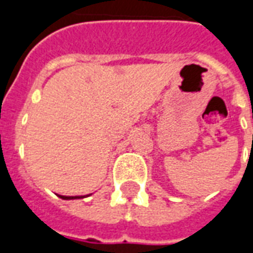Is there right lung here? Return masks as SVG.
<instances>
[{"instance_id":"obj_1","label":"right lung","mask_w":253,"mask_h":253,"mask_svg":"<svg viewBox=\"0 0 253 253\" xmlns=\"http://www.w3.org/2000/svg\"><path fill=\"white\" fill-rule=\"evenodd\" d=\"M92 195V194H88V195H76V196H66V195H58L61 199H65V201H70V199H83V198H86V196Z\"/></svg>"}]
</instances>
